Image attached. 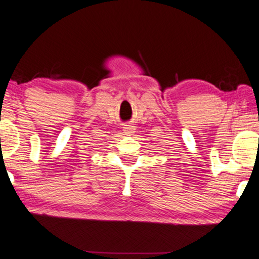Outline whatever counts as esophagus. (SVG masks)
<instances>
[{"label":"esophagus","instance_id":"obj_1","mask_svg":"<svg viewBox=\"0 0 259 259\" xmlns=\"http://www.w3.org/2000/svg\"><path fill=\"white\" fill-rule=\"evenodd\" d=\"M123 131H124V134H126V135L134 134V133H135V126H133V125H126L125 128L123 129Z\"/></svg>","mask_w":259,"mask_h":259}]
</instances>
